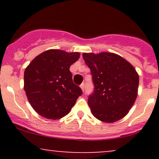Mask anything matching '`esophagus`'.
<instances>
[{"instance_id": "esophagus-1", "label": "esophagus", "mask_w": 159, "mask_h": 159, "mask_svg": "<svg viewBox=\"0 0 159 159\" xmlns=\"http://www.w3.org/2000/svg\"><path fill=\"white\" fill-rule=\"evenodd\" d=\"M80 87H81V89L82 90V91H84V88H85V85L84 84H81V86H80Z\"/></svg>"}]
</instances>
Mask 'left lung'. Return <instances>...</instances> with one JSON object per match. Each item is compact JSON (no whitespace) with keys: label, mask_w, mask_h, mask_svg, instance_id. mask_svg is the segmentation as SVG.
Segmentation results:
<instances>
[{"label":"left lung","mask_w":159,"mask_h":159,"mask_svg":"<svg viewBox=\"0 0 159 159\" xmlns=\"http://www.w3.org/2000/svg\"><path fill=\"white\" fill-rule=\"evenodd\" d=\"M90 69L94 92L88 105L96 119L114 123L126 116L138 96L139 75L134 67L114 53H83Z\"/></svg>","instance_id":"1"}]
</instances>
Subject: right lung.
Instances as JSON below:
<instances>
[{"label":"right lung","mask_w":159,"mask_h":159,"mask_svg":"<svg viewBox=\"0 0 159 159\" xmlns=\"http://www.w3.org/2000/svg\"><path fill=\"white\" fill-rule=\"evenodd\" d=\"M79 57V52L49 49L36 56L26 67L24 90L29 103L40 116L58 120L70 112L82 94L69 71Z\"/></svg>","instance_id":"1"}]
</instances>
